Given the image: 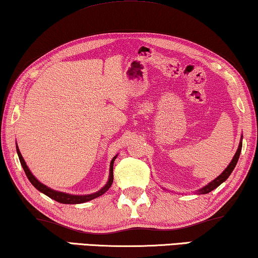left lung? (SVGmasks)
<instances>
[{
    "label": "left lung",
    "mask_w": 258,
    "mask_h": 258,
    "mask_svg": "<svg viewBox=\"0 0 258 258\" xmlns=\"http://www.w3.org/2000/svg\"><path fill=\"white\" fill-rule=\"evenodd\" d=\"M242 140H243V136H241V141H239L237 151H236V154L234 155V157H232V160H231L230 163H229L228 167L224 169V171L222 172L220 176H217L216 178L213 179V181L208 183L207 185H204L203 188L196 190L197 195H204V194H209L210 191H213L214 189H216L218 185H221L224 181H227V178L229 177V176H230L232 170H234L235 167H236V164H237V161L239 158V154H241V150H242Z\"/></svg>",
    "instance_id": "8db88e82"
}]
</instances>
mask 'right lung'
<instances>
[{"mask_svg":"<svg viewBox=\"0 0 258 258\" xmlns=\"http://www.w3.org/2000/svg\"><path fill=\"white\" fill-rule=\"evenodd\" d=\"M16 151H17V155H19L21 165H22L23 170H24V172H26L27 177L30 181L31 184H33L35 188L38 190V191L43 192L44 195L50 197L51 200L57 201V202H59V203H63V204H80V203H86V202H88V201H91L94 199H97L98 196L103 195L104 192L108 191V189L110 188L111 184H112V181H114V174H112V170H114V162L116 160V157H117V155H116V156L112 158L111 162H110V168H109V178H108L107 184H105L102 189L98 190V191L94 192V194H89V195H72V194L57 191V190L49 188V186L44 185L43 183H41L40 181H38V179L35 177L33 174H31L30 169L28 168L26 161H24L22 155H21V151H20L19 147H17V146H16Z\"/></svg>","mask_w":258,"mask_h":258,"instance_id":"add662e5","label":"right lung"}]
</instances>
